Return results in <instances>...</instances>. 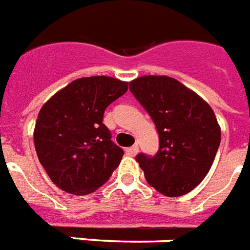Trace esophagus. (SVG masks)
<instances>
[{"label":"esophagus","mask_w":250,"mask_h":250,"mask_svg":"<svg viewBox=\"0 0 250 250\" xmlns=\"http://www.w3.org/2000/svg\"><path fill=\"white\" fill-rule=\"evenodd\" d=\"M138 151H139L138 146H133V147H129V148H126V153L129 155V156H135V155L138 153Z\"/></svg>","instance_id":"1"}]
</instances>
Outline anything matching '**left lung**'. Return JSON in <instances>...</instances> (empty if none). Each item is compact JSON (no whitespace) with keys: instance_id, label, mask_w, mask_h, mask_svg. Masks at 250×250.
<instances>
[{"instance_id":"8db88e82","label":"left lung","mask_w":250,"mask_h":250,"mask_svg":"<svg viewBox=\"0 0 250 250\" xmlns=\"http://www.w3.org/2000/svg\"><path fill=\"white\" fill-rule=\"evenodd\" d=\"M159 131L155 156L135 160L149 185L165 196L192 191L208 174L221 143L213 109L195 91L167 76H142L129 83Z\"/></svg>"}]
</instances>
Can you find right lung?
Masks as SVG:
<instances>
[{"mask_svg":"<svg viewBox=\"0 0 250 250\" xmlns=\"http://www.w3.org/2000/svg\"><path fill=\"white\" fill-rule=\"evenodd\" d=\"M126 90L127 83L113 77H83L42 105L33 139L54 185L73 195H89L108 181L124 151L111 141L103 115Z\"/></svg>","mask_w":250,"mask_h":250,"instance_id":"1","label":"right lung"}]
</instances>
